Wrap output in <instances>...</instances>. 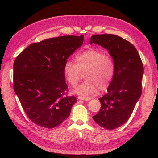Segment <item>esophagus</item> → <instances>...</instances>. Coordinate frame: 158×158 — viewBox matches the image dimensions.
<instances>
[{"instance_id": "esophagus-1", "label": "esophagus", "mask_w": 158, "mask_h": 158, "mask_svg": "<svg viewBox=\"0 0 158 158\" xmlns=\"http://www.w3.org/2000/svg\"><path fill=\"white\" fill-rule=\"evenodd\" d=\"M78 99L80 100H83V101H89L91 99L90 98L88 97H82V96H78Z\"/></svg>"}]
</instances>
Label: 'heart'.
Returning a JSON list of instances; mask_svg holds the SVG:
<instances>
[{
    "label": "heart",
    "instance_id": "1",
    "mask_svg": "<svg viewBox=\"0 0 158 158\" xmlns=\"http://www.w3.org/2000/svg\"><path fill=\"white\" fill-rule=\"evenodd\" d=\"M76 63L67 60L64 65V73L67 82L75 87L85 73V82L73 90L81 95L95 94L99 88L106 90L111 84L114 72L113 57L102 51L89 48L76 56Z\"/></svg>",
    "mask_w": 158,
    "mask_h": 158
}]
</instances>
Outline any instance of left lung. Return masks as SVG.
Returning <instances> with one entry per match:
<instances>
[{"mask_svg":"<svg viewBox=\"0 0 158 158\" xmlns=\"http://www.w3.org/2000/svg\"><path fill=\"white\" fill-rule=\"evenodd\" d=\"M108 51L114 60V72L107 93L99 100L98 113L93 117L97 124L113 130L123 125L130 118L142 94L144 68L140 55L130 42L113 34L94 35L90 44Z\"/></svg>","mask_w":158,"mask_h":158,"instance_id":"obj_1","label":"left lung"}]
</instances>
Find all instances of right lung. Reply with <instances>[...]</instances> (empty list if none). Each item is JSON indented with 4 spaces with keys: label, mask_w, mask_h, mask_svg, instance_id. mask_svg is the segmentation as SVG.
<instances>
[{
    "label": "right lung",
    "mask_w": 158,
    "mask_h": 158,
    "mask_svg": "<svg viewBox=\"0 0 158 158\" xmlns=\"http://www.w3.org/2000/svg\"><path fill=\"white\" fill-rule=\"evenodd\" d=\"M83 41L84 35L50 38L31 44L14 60V92L33 123L52 128L69 117L77 100L64 96V65Z\"/></svg>",
    "instance_id": "right-lung-1"
}]
</instances>
